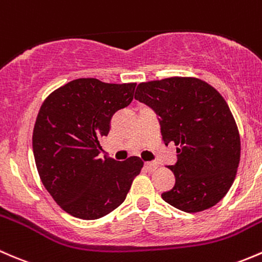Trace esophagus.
<instances>
[{"label": "esophagus", "mask_w": 262, "mask_h": 262, "mask_svg": "<svg viewBox=\"0 0 262 262\" xmlns=\"http://www.w3.org/2000/svg\"><path fill=\"white\" fill-rule=\"evenodd\" d=\"M145 169L149 171H154L158 169V164L154 163V161H147V163H145Z\"/></svg>", "instance_id": "obj_1"}]
</instances>
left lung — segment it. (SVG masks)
I'll use <instances>...</instances> for the list:
<instances>
[{"label":"left lung","mask_w":262,"mask_h":262,"mask_svg":"<svg viewBox=\"0 0 262 262\" xmlns=\"http://www.w3.org/2000/svg\"><path fill=\"white\" fill-rule=\"evenodd\" d=\"M135 99L159 116L164 144L179 146L178 161L168 166L175 185L161 198L187 213L215 206L230 190L241 154L238 128L225 98L198 78L171 77L140 83Z\"/></svg>","instance_id":"1"}]
</instances>
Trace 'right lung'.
<instances>
[{"label": "right lung", "instance_id": "1", "mask_svg": "<svg viewBox=\"0 0 262 262\" xmlns=\"http://www.w3.org/2000/svg\"><path fill=\"white\" fill-rule=\"evenodd\" d=\"M136 83L79 78L48 96L32 132L35 164L45 189L63 211L97 220L123 203L144 163L98 159L112 116L134 99Z\"/></svg>", "mask_w": 262, "mask_h": 262}]
</instances>
